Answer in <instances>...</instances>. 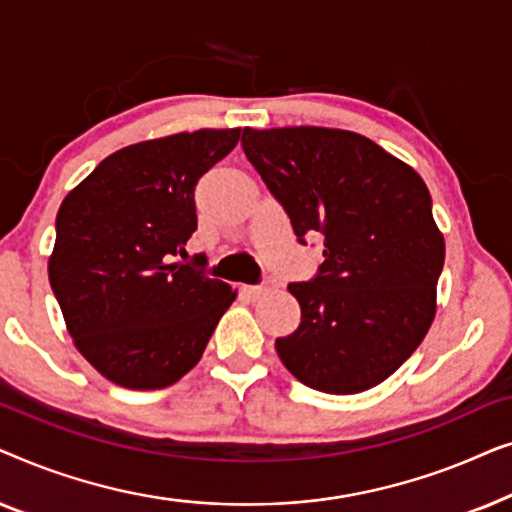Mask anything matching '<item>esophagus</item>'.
Segmentation results:
<instances>
[{
    "label": "esophagus",
    "mask_w": 512,
    "mask_h": 512,
    "mask_svg": "<svg viewBox=\"0 0 512 512\" xmlns=\"http://www.w3.org/2000/svg\"><path fill=\"white\" fill-rule=\"evenodd\" d=\"M270 289H272V282H265V284H261V286H244V291H247L249 298H261V296H265V293H268Z\"/></svg>",
    "instance_id": "esophagus-1"
}]
</instances>
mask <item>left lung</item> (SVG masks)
<instances>
[{"instance_id": "1", "label": "left lung", "mask_w": 512, "mask_h": 512, "mask_svg": "<svg viewBox=\"0 0 512 512\" xmlns=\"http://www.w3.org/2000/svg\"><path fill=\"white\" fill-rule=\"evenodd\" d=\"M242 149L289 214L324 237L312 282L289 284L300 324L275 349L324 394H361L394 375L436 317L445 237L431 193L408 163L338 128H244Z\"/></svg>"}]
</instances>
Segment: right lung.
I'll return each instance as SVG.
<instances>
[{"mask_svg": "<svg viewBox=\"0 0 512 512\" xmlns=\"http://www.w3.org/2000/svg\"><path fill=\"white\" fill-rule=\"evenodd\" d=\"M240 132L202 128L130 144L62 200L48 279L74 347L118 387L179 382L237 298L177 256H188L198 228L195 184Z\"/></svg>", "mask_w": 512, "mask_h": 512, "instance_id": "obj_1", "label": "right lung"}]
</instances>
